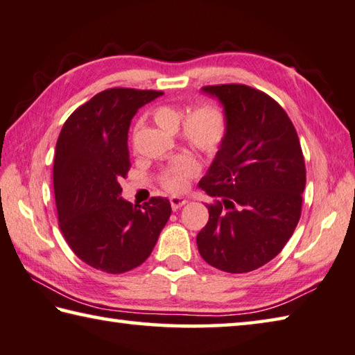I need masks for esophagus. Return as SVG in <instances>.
Returning <instances> with one entry per match:
<instances>
[{
    "mask_svg": "<svg viewBox=\"0 0 355 355\" xmlns=\"http://www.w3.org/2000/svg\"><path fill=\"white\" fill-rule=\"evenodd\" d=\"M186 203H188V200H186L184 197H177V196L171 197V206H172L173 211L180 209V208H182V206H184Z\"/></svg>",
    "mask_w": 355,
    "mask_h": 355,
    "instance_id": "esophagus-1",
    "label": "esophagus"
}]
</instances>
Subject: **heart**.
Segmentation results:
<instances>
[{"label": "heart", "mask_w": 355, "mask_h": 355, "mask_svg": "<svg viewBox=\"0 0 355 355\" xmlns=\"http://www.w3.org/2000/svg\"><path fill=\"white\" fill-rule=\"evenodd\" d=\"M183 110L175 105H159L153 110V121L164 132H177L183 119ZM184 141L203 153H214L223 143L227 135V119L220 108L211 104H203L194 108L182 125ZM197 164L188 157L173 161L164 172L163 184L169 191H182L186 178L196 175Z\"/></svg>", "instance_id": "b5f03b06"}]
</instances>
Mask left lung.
Wrapping results in <instances>:
<instances>
[{"label":"left lung","instance_id":"obj_1","mask_svg":"<svg viewBox=\"0 0 355 355\" xmlns=\"http://www.w3.org/2000/svg\"><path fill=\"white\" fill-rule=\"evenodd\" d=\"M227 135L198 188L218 198L197 234L209 266L247 273L278 256L301 216L306 166L292 121L270 96L247 85H214Z\"/></svg>","mask_w":355,"mask_h":355}]
</instances>
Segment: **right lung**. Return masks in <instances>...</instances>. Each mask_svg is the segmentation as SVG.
<instances>
[{
	"label": "right lung",
	"mask_w": 355,
	"mask_h": 355,
	"mask_svg": "<svg viewBox=\"0 0 355 355\" xmlns=\"http://www.w3.org/2000/svg\"><path fill=\"white\" fill-rule=\"evenodd\" d=\"M163 92L110 88L77 108L55 144L54 194L60 230L88 266L118 275L141 266L171 217V203L153 197L143 206L121 197L130 169L128 128L141 107Z\"/></svg>",
	"instance_id": "obj_1"
}]
</instances>
